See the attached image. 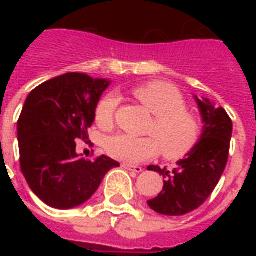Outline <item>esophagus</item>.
<instances>
[{"label": "esophagus", "mask_w": 256, "mask_h": 256, "mask_svg": "<svg viewBox=\"0 0 256 256\" xmlns=\"http://www.w3.org/2000/svg\"><path fill=\"white\" fill-rule=\"evenodd\" d=\"M123 168H126V170H128V172H142V167L140 166H132V164H128V163H123L122 164Z\"/></svg>", "instance_id": "esophagus-1"}]
</instances>
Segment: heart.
I'll return each instance as SVG.
<instances>
[{
	"label": "heart",
	"mask_w": 256,
	"mask_h": 256,
	"mask_svg": "<svg viewBox=\"0 0 256 256\" xmlns=\"http://www.w3.org/2000/svg\"><path fill=\"white\" fill-rule=\"evenodd\" d=\"M148 111L155 116L150 133L156 137H133L116 134L106 141L108 155L123 163L136 164L156 156L159 152L170 160H177L193 150L200 138V123L185 111V100L174 86L150 82L134 90ZM118 106V97H104L96 108V123L102 130H111Z\"/></svg>",
	"instance_id": "b5f03b06"
}]
</instances>
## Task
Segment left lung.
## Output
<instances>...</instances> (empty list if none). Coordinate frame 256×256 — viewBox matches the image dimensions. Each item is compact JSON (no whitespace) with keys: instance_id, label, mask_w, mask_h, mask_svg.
Instances as JSON below:
<instances>
[{"instance_id":"8db88e82","label":"left lung","mask_w":256,"mask_h":256,"mask_svg":"<svg viewBox=\"0 0 256 256\" xmlns=\"http://www.w3.org/2000/svg\"><path fill=\"white\" fill-rule=\"evenodd\" d=\"M203 128L198 144L168 172L166 167L148 166L163 176V190L148 206L158 214L180 216L198 208L210 198L225 170L233 124L226 111L208 98L193 96Z\"/></svg>"}]
</instances>
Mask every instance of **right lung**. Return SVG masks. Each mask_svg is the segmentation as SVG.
Wrapping results in <instances>:
<instances>
[{
	"label": "right lung",
	"mask_w": 256,
	"mask_h": 256,
	"mask_svg": "<svg viewBox=\"0 0 256 256\" xmlns=\"http://www.w3.org/2000/svg\"><path fill=\"white\" fill-rule=\"evenodd\" d=\"M111 84L68 72L31 92L18 120L20 168L31 190L49 207L70 210L86 203L119 163L106 155L80 159L75 140L88 138L97 102Z\"/></svg>",
	"instance_id": "obj_1"
}]
</instances>
